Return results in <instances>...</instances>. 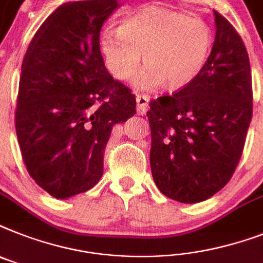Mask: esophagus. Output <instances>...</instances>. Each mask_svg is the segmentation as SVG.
Masks as SVG:
<instances>
[{
  "label": "esophagus",
  "instance_id": "34e87169",
  "mask_svg": "<svg viewBox=\"0 0 263 263\" xmlns=\"http://www.w3.org/2000/svg\"><path fill=\"white\" fill-rule=\"evenodd\" d=\"M148 106V97L146 95H138L136 96V110L139 115H144Z\"/></svg>",
  "mask_w": 263,
  "mask_h": 263
}]
</instances>
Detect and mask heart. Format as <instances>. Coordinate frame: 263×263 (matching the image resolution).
<instances>
[{"label": "heart", "mask_w": 263, "mask_h": 263, "mask_svg": "<svg viewBox=\"0 0 263 263\" xmlns=\"http://www.w3.org/2000/svg\"><path fill=\"white\" fill-rule=\"evenodd\" d=\"M213 32L205 21L181 12L144 6L125 18L119 32L100 36L106 69L117 80H129L140 63L136 86L143 90L162 86L178 90L192 82L208 62Z\"/></svg>", "instance_id": "heart-1"}]
</instances>
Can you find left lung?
<instances>
[{"label": "left lung", "mask_w": 263, "mask_h": 263, "mask_svg": "<svg viewBox=\"0 0 263 263\" xmlns=\"http://www.w3.org/2000/svg\"><path fill=\"white\" fill-rule=\"evenodd\" d=\"M216 36L204 69L172 96L148 102L150 165L166 197L204 201L236 170L253 117L249 54L232 24L215 12Z\"/></svg>", "instance_id": "8db88e82"}]
</instances>
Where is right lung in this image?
<instances>
[{
  "instance_id": "add662e5",
  "label": "right lung",
  "mask_w": 263,
  "mask_h": 263,
  "mask_svg": "<svg viewBox=\"0 0 263 263\" xmlns=\"http://www.w3.org/2000/svg\"><path fill=\"white\" fill-rule=\"evenodd\" d=\"M119 4H63L29 43L14 113L29 176L57 198L83 193L101 180L112 127L136 113L129 87L113 80L100 51V31Z\"/></svg>"
}]
</instances>
